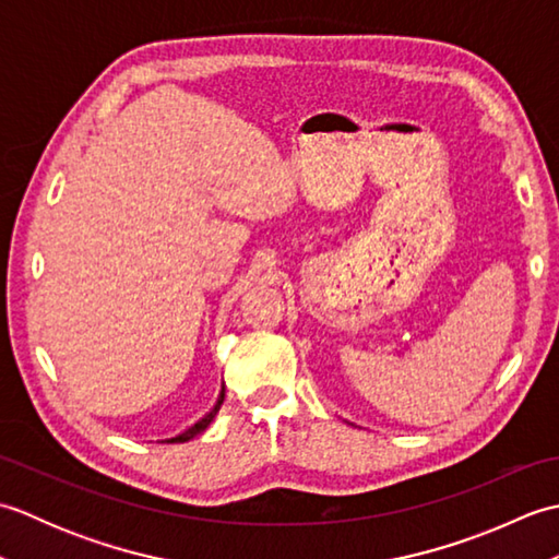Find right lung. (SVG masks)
<instances>
[{
	"label": "right lung",
	"instance_id": "1",
	"mask_svg": "<svg viewBox=\"0 0 559 559\" xmlns=\"http://www.w3.org/2000/svg\"><path fill=\"white\" fill-rule=\"evenodd\" d=\"M223 396H225V394H223V391H221V396H218V401H216V406H213V408H211V413H206V415H204V418H201L199 423H194V425H192V427H189V430H185L182 435H177V437H170V439H165V442H170V444H173V442H189V439H192V437H197V435H201V432H204V430H206V427L211 425V420H213V418H216V413L221 411V403H223Z\"/></svg>",
	"mask_w": 559,
	"mask_h": 559
}]
</instances>
